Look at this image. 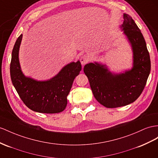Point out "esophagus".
Listing matches in <instances>:
<instances>
[{"label":"esophagus","mask_w":158,"mask_h":158,"mask_svg":"<svg viewBox=\"0 0 158 158\" xmlns=\"http://www.w3.org/2000/svg\"><path fill=\"white\" fill-rule=\"evenodd\" d=\"M89 60V56L87 55H83L81 56L80 58V61L82 65L85 64Z\"/></svg>","instance_id":"34e87169"}]
</instances>
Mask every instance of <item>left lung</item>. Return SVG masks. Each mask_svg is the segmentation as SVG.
Wrapping results in <instances>:
<instances>
[{
  "label": "left lung",
  "instance_id": "obj_1",
  "mask_svg": "<svg viewBox=\"0 0 158 158\" xmlns=\"http://www.w3.org/2000/svg\"><path fill=\"white\" fill-rule=\"evenodd\" d=\"M120 28L131 47V69L115 73L109 70L106 64L98 62L86 64L83 69L95 98L107 108L122 107L134 102L142 93L151 70L146 43L131 17L124 13Z\"/></svg>",
  "mask_w": 158,
  "mask_h": 158
}]
</instances>
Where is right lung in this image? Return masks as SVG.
Listing matches in <instances>:
<instances>
[{"label":"right lung","mask_w":158,"mask_h":158,"mask_svg":"<svg viewBox=\"0 0 158 158\" xmlns=\"http://www.w3.org/2000/svg\"><path fill=\"white\" fill-rule=\"evenodd\" d=\"M23 35L14 45L10 66L13 86L23 103L31 110L43 114H57L67 104V95L75 78L81 70L78 60L63 67L57 74L46 81H37L23 74L19 63V52Z\"/></svg>","instance_id":"right-lung-1"}]
</instances>
